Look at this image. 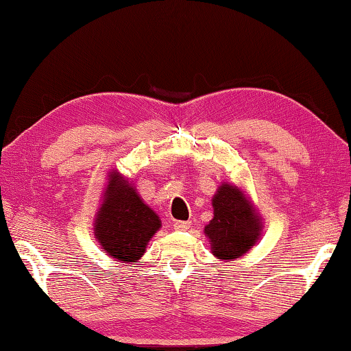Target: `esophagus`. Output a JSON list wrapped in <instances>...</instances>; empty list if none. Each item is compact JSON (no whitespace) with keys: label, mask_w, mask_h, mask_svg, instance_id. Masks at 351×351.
<instances>
[{"label":"esophagus","mask_w":351,"mask_h":351,"mask_svg":"<svg viewBox=\"0 0 351 351\" xmlns=\"http://www.w3.org/2000/svg\"><path fill=\"white\" fill-rule=\"evenodd\" d=\"M191 227V222H184V220H174V223H172V228L176 230V232H185V230H189Z\"/></svg>","instance_id":"obj_1"}]
</instances>
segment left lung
<instances>
[{
	"instance_id": "8db88e82",
	"label": "left lung",
	"mask_w": 351,
	"mask_h": 351,
	"mask_svg": "<svg viewBox=\"0 0 351 351\" xmlns=\"http://www.w3.org/2000/svg\"><path fill=\"white\" fill-rule=\"evenodd\" d=\"M214 217L204 227L210 252L233 262L256 246L262 234V217L249 195L238 185L222 182L213 196Z\"/></svg>"
}]
</instances>
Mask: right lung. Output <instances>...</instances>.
I'll return each mask as SVG.
<instances>
[{
  "mask_svg": "<svg viewBox=\"0 0 351 351\" xmlns=\"http://www.w3.org/2000/svg\"><path fill=\"white\" fill-rule=\"evenodd\" d=\"M160 228L161 219L132 182L117 169L110 171L94 219V237L100 247L117 262L134 263Z\"/></svg>",
  "mask_w": 351,
  "mask_h": 351,
  "instance_id": "right-lung-1",
  "label": "right lung"
}]
</instances>
